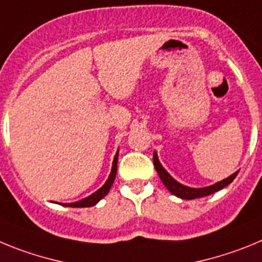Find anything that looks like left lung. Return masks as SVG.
Returning a JSON list of instances; mask_svg holds the SVG:
<instances>
[{"label":"left lung","instance_id":"obj_1","mask_svg":"<svg viewBox=\"0 0 262 262\" xmlns=\"http://www.w3.org/2000/svg\"><path fill=\"white\" fill-rule=\"evenodd\" d=\"M152 162H154V167L157 169L158 175H159L160 180L162 183L166 185L167 189L172 193L176 197H180L183 200H193V199H200V197H205V195H209L211 193H215L218 190L223 189L225 187H227L228 184L232 183L236 175L239 173V171H236L235 173L230 175L228 178L223 179L222 181H218V183L213 184V185H209V187H204V188H192V187H187V185H184V184L179 183L176 181L175 179L172 178L169 175L168 172L163 168V166L160 164L159 159H158V154L157 151H154V155H152Z\"/></svg>","mask_w":262,"mask_h":262}]
</instances>
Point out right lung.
Listing matches in <instances>:
<instances>
[{
  "label": "right lung",
  "instance_id": "1",
  "mask_svg": "<svg viewBox=\"0 0 262 262\" xmlns=\"http://www.w3.org/2000/svg\"><path fill=\"white\" fill-rule=\"evenodd\" d=\"M117 158H119V151L116 152L114 158V163H112V169H111V173L108 176L107 181L103 184L102 188H99L96 192H94L93 194H90L89 197L86 199L81 200V201H77V202H70V204H60L62 206H69V207H90L94 206V205L98 204L99 201L102 199H104L105 195L108 194L110 192L111 187H112V184H114L115 178H116V172H117Z\"/></svg>",
  "mask_w": 262,
  "mask_h": 262
}]
</instances>
